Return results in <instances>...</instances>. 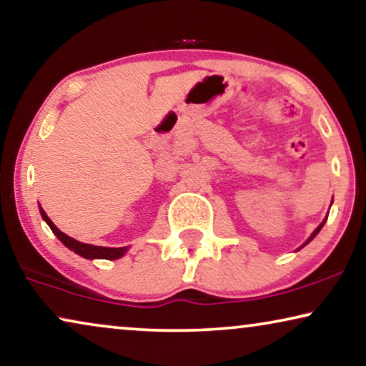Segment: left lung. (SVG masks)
<instances>
[{"label": "left lung", "instance_id": "left-lung-1", "mask_svg": "<svg viewBox=\"0 0 366 366\" xmlns=\"http://www.w3.org/2000/svg\"><path fill=\"white\" fill-rule=\"evenodd\" d=\"M325 222H327V219H323V223H322V224H320V227H318L317 229H315V232H313V234H312V237H310V238H308V242H307V243H305V244H308L310 242H312V239H313L315 237H317V234H318V232H320V229H322V228H323V224H325ZM305 244H303V247H305Z\"/></svg>", "mask_w": 366, "mask_h": 366}]
</instances>
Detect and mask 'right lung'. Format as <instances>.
<instances>
[{
  "instance_id": "obj_1",
  "label": "right lung",
  "mask_w": 366,
  "mask_h": 366,
  "mask_svg": "<svg viewBox=\"0 0 366 366\" xmlns=\"http://www.w3.org/2000/svg\"><path fill=\"white\" fill-rule=\"evenodd\" d=\"M39 213H41V217L44 222L48 223V227L51 228V232L56 234L59 242H61L64 247H68L69 249H73L74 253H78L79 257L83 258H88V259H93V258H103V259H117L119 257H123L124 252H127V248H107V247H94V244H88V243H81V242H76V239L68 237L66 233H63L61 229H58L54 227L51 219L48 218V214L44 213L43 208H39Z\"/></svg>"
}]
</instances>
